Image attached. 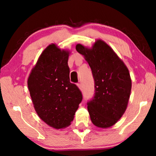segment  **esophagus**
I'll return each mask as SVG.
<instances>
[{
  "mask_svg": "<svg viewBox=\"0 0 156 156\" xmlns=\"http://www.w3.org/2000/svg\"><path fill=\"white\" fill-rule=\"evenodd\" d=\"M77 86H78V87L79 88V89H80V91L83 90V87H82L80 83H78V84H77Z\"/></svg>",
  "mask_w": 156,
  "mask_h": 156,
  "instance_id": "esophagus-1",
  "label": "esophagus"
}]
</instances>
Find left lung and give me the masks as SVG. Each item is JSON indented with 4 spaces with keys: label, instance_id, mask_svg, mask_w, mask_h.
Wrapping results in <instances>:
<instances>
[{
    "label": "left lung",
    "instance_id": "1",
    "mask_svg": "<svg viewBox=\"0 0 156 156\" xmlns=\"http://www.w3.org/2000/svg\"><path fill=\"white\" fill-rule=\"evenodd\" d=\"M76 49L89 63L95 82L94 98L87 102L91 122L98 127H111L127 107L131 90L128 68L112 47L100 39L91 48L77 44Z\"/></svg>",
    "mask_w": 156,
    "mask_h": 156
}]
</instances>
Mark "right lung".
I'll list each match as a JSON object with an SVG mask.
<instances>
[{
	"mask_svg": "<svg viewBox=\"0 0 156 156\" xmlns=\"http://www.w3.org/2000/svg\"><path fill=\"white\" fill-rule=\"evenodd\" d=\"M69 56L68 50L49 44L39 56L27 80L37 114L56 129L71 125L83 100L80 89L69 81Z\"/></svg>",
	"mask_w": 156,
	"mask_h": 156,
	"instance_id": "right-lung-1",
	"label": "right lung"
}]
</instances>
